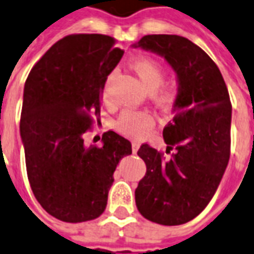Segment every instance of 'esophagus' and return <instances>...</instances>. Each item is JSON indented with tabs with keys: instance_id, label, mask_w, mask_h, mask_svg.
<instances>
[{
	"instance_id": "34e87169",
	"label": "esophagus",
	"mask_w": 254,
	"mask_h": 254,
	"mask_svg": "<svg viewBox=\"0 0 254 254\" xmlns=\"http://www.w3.org/2000/svg\"><path fill=\"white\" fill-rule=\"evenodd\" d=\"M139 147H140V143L132 142V152H134V154H136V152H138Z\"/></svg>"
}]
</instances>
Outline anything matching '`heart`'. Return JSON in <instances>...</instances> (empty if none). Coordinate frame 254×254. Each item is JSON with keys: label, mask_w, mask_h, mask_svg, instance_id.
Returning a JSON list of instances; mask_svg holds the SVG:
<instances>
[{"label": "heart", "mask_w": 254, "mask_h": 254, "mask_svg": "<svg viewBox=\"0 0 254 254\" xmlns=\"http://www.w3.org/2000/svg\"><path fill=\"white\" fill-rule=\"evenodd\" d=\"M129 68L134 70L143 87L148 92L154 93V100L159 107L169 110L177 100L178 87L175 84L166 85L159 88L165 80V70L162 65L154 59L150 57H138L129 63ZM154 126V119L148 112L131 111L126 110L120 114L119 119L116 120V127L122 134L138 138Z\"/></svg>", "instance_id": "b5f03b06"}]
</instances>
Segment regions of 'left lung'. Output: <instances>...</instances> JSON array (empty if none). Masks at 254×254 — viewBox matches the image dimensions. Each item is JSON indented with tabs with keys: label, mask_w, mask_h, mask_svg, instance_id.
<instances>
[{
	"label": "left lung",
	"mask_w": 254,
	"mask_h": 254,
	"mask_svg": "<svg viewBox=\"0 0 254 254\" xmlns=\"http://www.w3.org/2000/svg\"><path fill=\"white\" fill-rule=\"evenodd\" d=\"M163 57L174 70V118L163 128L165 159L148 144L139 148L147 171L135 190L140 214L156 224L182 225L201 213L218 189L230 155L232 104L215 63L190 40L147 34L131 45Z\"/></svg>",
	"instance_id": "left-lung-1"
}]
</instances>
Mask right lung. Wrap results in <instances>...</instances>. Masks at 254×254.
<instances>
[{"label": "right lung", "mask_w": 254, "mask_h": 254, "mask_svg": "<svg viewBox=\"0 0 254 254\" xmlns=\"http://www.w3.org/2000/svg\"><path fill=\"white\" fill-rule=\"evenodd\" d=\"M122 56L110 36L70 34L48 49L25 81L20 135L26 173L36 199L57 220L98 218L116 166L132 154L129 140L114 131L100 147L83 138L92 116H100L104 84Z\"/></svg>", "instance_id": "add662e5"}]
</instances>
